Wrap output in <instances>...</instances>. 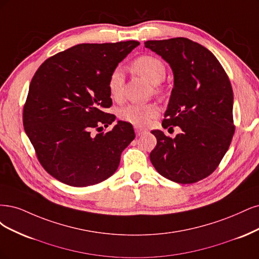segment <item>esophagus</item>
Segmentation results:
<instances>
[{
  "mask_svg": "<svg viewBox=\"0 0 259 259\" xmlns=\"http://www.w3.org/2000/svg\"><path fill=\"white\" fill-rule=\"evenodd\" d=\"M135 130H136L137 136H142V135H143V133L145 132V130H144V129H142V128H140V127H136V128H135Z\"/></svg>",
  "mask_w": 259,
  "mask_h": 259,
  "instance_id": "obj_1",
  "label": "esophagus"
}]
</instances>
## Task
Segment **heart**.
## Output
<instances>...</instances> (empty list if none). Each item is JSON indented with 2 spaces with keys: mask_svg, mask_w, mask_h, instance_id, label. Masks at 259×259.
<instances>
[{
  "mask_svg": "<svg viewBox=\"0 0 259 259\" xmlns=\"http://www.w3.org/2000/svg\"><path fill=\"white\" fill-rule=\"evenodd\" d=\"M131 69L154 86L160 84L165 77V68L162 61L153 56L144 55L137 58L131 64ZM123 81L124 77L121 69H114L107 81L108 91L114 100L121 99ZM155 90L159 91L158 88ZM157 113L158 108L154 104H127L118 111V117L121 120L136 124V126H145L149 120L155 117Z\"/></svg>",
  "mask_w": 259,
  "mask_h": 259,
  "instance_id": "1",
  "label": "heart"
}]
</instances>
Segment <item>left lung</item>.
<instances>
[{
	"mask_svg": "<svg viewBox=\"0 0 259 259\" xmlns=\"http://www.w3.org/2000/svg\"><path fill=\"white\" fill-rule=\"evenodd\" d=\"M144 44L168 62L173 73L162 127L182 129L174 139L153 130L157 145L149 159L163 178L193 184L218 168L235 133L229 78L216 57L196 41L177 37Z\"/></svg>",
	"mask_w": 259,
	"mask_h": 259,
	"instance_id": "8db88e82",
	"label": "left lung"
}]
</instances>
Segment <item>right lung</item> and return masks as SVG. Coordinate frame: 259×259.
I'll list each match as a JSON object with an SVG mask.
<instances>
[{"instance_id":"obj_1","label":"right lung","mask_w":259,"mask_h":259,"mask_svg":"<svg viewBox=\"0 0 259 259\" xmlns=\"http://www.w3.org/2000/svg\"><path fill=\"white\" fill-rule=\"evenodd\" d=\"M137 40L78 44L41 64L23 107V126L43 168L74 187L98 184L117 170L120 155L136 138L132 124L115 121L107 81Z\"/></svg>"}]
</instances>
